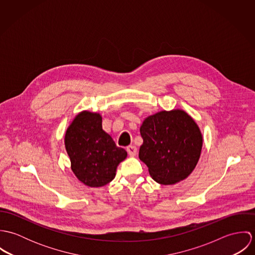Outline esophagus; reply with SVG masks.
<instances>
[{
	"mask_svg": "<svg viewBox=\"0 0 255 255\" xmlns=\"http://www.w3.org/2000/svg\"><path fill=\"white\" fill-rule=\"evenodd\" d=\"M127 151H128L129 156H134L136 154V152H137V149H136V147L134 145H129L127 147Z\"/></svg>",
	"mask_w": 255,
	"mask_h": 255,
	"instance_id": "esophagus-1",
	"label": "esophagus"
}]
</instances>
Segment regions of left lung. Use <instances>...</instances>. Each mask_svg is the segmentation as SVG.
Returning a JSON list of instances; mask_svg holds the SVG:
<instances>
[{
	"label": "left lung",
	"mask_w": 255,
	"mask_h": 255,
	"mask_svg": "<svg viewBox=\"0 0 255 255\" xmlns=\"http://www.w3.org/2000/svg\"><path fill=\"white\" fill-rule=\"evenodd\" d=\"M143 143L139 159L155 182L175 184L194 170L201 153L202 134L182 110L162 111L146 118L140 127Z\"/></svg>",
	"instance_id": "left-lung-1"
}]
</instances>
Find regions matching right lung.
Instances as JSON below:
<instances>
[{
	"label": "right lung",
	"instance_id": "add662e5",
	"mask_svg": "<svg viewBox=\"0 0 255 255\" xmlns=\"http://www.w3.org/2000/svg\"><path fill=\"white\" fill-rule=\"evenodd\" d=\"M65 145L74 175L91 187L112 182L118 165L128 155L103 130L102 117L87 111L79 113L68 128Z\"/></svg>",
	"mask_w": 255,
	"mask_h": 255
}]
</instances>
